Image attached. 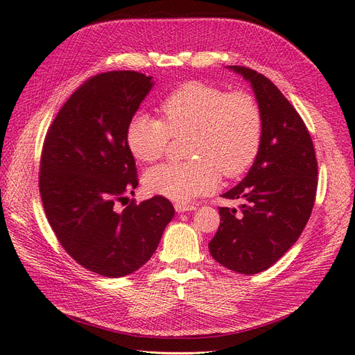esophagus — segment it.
I'll return each mask as SVG.
<instances>
[{
    "label": "esophagus",
    "mask_w": 355,
    "mask_h": 355,
    "mask_svg": "<svg viewBox=\"0 0 355 355\" xmlns=\"http://www.w3.org/2000/svg\"><path fill=\"white\" fill-rule=\"evenodd\" d=\"M175 209L178 213H184V211H191V210H196L197 206L196 204H188V202H175Z\"/></svg>",
    "instance_id": "esophagus-1"
}]
</instances>
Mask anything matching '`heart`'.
<instances>
[{
	"label": "heart",
	"instance_id": "heart-1",
	"mask_svg": "<svg viewBox=\"0 0 355 355\" xmlns=\"http://www.w3.org/2000/svg\"><path fill=\"white\" fill-rule=\"evenodd\" d=\"M161 120L136 115L127 127V146L135 158L154 163L163 158L171 137H189V161L159 164L144 176L148 192L175 201L206 194L223 178H239L259 154L263 120L250 93L227 92L204 81H188L159 103Z\"/></svg>",
	"mask_w": 355,
	"mask_h": 355
}]
</instances>
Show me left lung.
Returning a JSON list of instances; mask_svg holds the SVG:
<instances>
[{"instance_id":"1","label":"left lung","mask_w":355,"mask_h":355,"mask_svg":"<svg viewBox=\"0 0 355 355\" xmlns=\"http://www.w3.org/2000/svg\"><path fill=\"white\" fill-rule=\"evenodd\" d=\"M250 81L263 135L247 176L222 197L240 210L219 207L220 225L209 243L214 261L240 274L268 270L292 247L314 207L318 166L302 118L277 85L245 67H230Z\"/></svg>"}]
</instances>
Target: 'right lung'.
I'll list each match as a JSON object with an SVG mask.
<instances>
[{"label": "right lung", "instance_id": "obj_1", "mask_svg": "<svg viewBox=\"0 0 355 355\" xmlns=\"http://www.w3.org/2000/svg\"><path fill=\"white\" fill-rule=\"evenodd\" d=\"M153 84L136 71L94 75L62 106L42 145L40 194L50 227L75 262L103 277L146 263L175 216L161 196L116 210L139 184L125 136Z\"/></svg>", "mask_w": 355, "mask_h": 355}]
</instances>
